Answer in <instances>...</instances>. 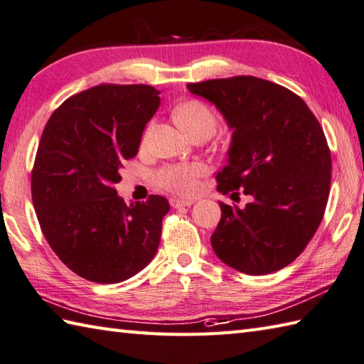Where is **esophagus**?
I'll use <instances>...</instances> for the list:
<instances>
[{
	"label": "esophagus",
	"mask_w": 364,
	"mask_h": 364,
	"mask_svg": "<svg viewBox=\"0 0 364 364\" xmlns=\"http://www.w3.org/2000/svg\"><path fill=\"white\" fill-rule=\"evenodd\" d=\"M193 203H195V199H179V198L171 199V205L174 209H179V207H190Z\"/></svg>",
	"instance_id": "34e87169"
}]
</instances>
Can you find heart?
<instances>
[{"label":"heart","instance_id":"b5f03b06","mask_svg":"<svg viewBox=\"0 0 364 364\" xmlns=\"http://www.w3.org/2000/svg\"><path fill=\"white\" fill-rule=\"evenodd\" d=\"M174 119L179 127L191 138L212 136L217 130L218 119L210 107L199 100L181 103L174 109ZM205 173L203 163H182L163 168L159 173V182L163 187L173 190L179 195H191L198 188L199 176Z\"/></svg>","mask_w":364,"mask_h":364}]
</instances>
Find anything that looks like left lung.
<instances>
[{"label":"left lung","mask_w":364,"mask_h":364,"mask_svg":"<svg viewBox=\"0 0 364 364\" xmlns=\"http://www.w3.org/2000/svg\"><path fill=\"white\" fill-rule=\"evenodd\" d=\"M213 103L232 130L218 191L243 190V209L220 203L210 237L221 261L247 275H267L291 264L323 218L331 155L321 124L299 95L272 81L232 77L188 83Z\"/></svg>","instance_id":"left-lung-1"}]
</instances>
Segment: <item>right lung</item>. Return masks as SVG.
<instances>
[{
    "label": "right lung",
    "instance_id": "right-lung-1",
    "mask_svg": "<svg viewBox=\"0 0 364 364\" xmlns=\"http://www.w3.org/2000/svg\"><path fill=\"white\" fill-rule=\"evenodd\" d=\"M159 107L154 86L99 85L69 97L43 129L33 204L51 250L81 278L121 283L157 253L168 199L125 204L114 185Z\"/></svg>",
    "mask_w": 364,
    "mask_h": 364
}]
</instances>
